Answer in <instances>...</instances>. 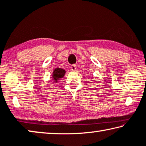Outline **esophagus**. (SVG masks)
<instances>
[{
  "label": "esophagus",
  "instance_id": "esophagus-1",
  "mask_svg": "<svg viewBox=\"0 0 146 146\" xmlns=\"http://www.w3.org/2000/svg\"><path fill=\"white\" fill-rule=\"evenodd\" d=\"M71 69L73 71H75L76 70V66H75V65H72V66H71Z\"/></svg>",
  "mask_w": 146,
  "mask_h": 146
}]
</instances>
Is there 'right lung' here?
<instances>
[{
  "mask_svg": "<svg viewBox=\"0 0 146 146\" xmlns=\"http://www.w3.org/2000/svg\"><path fill=\"white\" fill-rule=\"evenodd\" d=\"M65 74H66V71L64 69L57 67V68L54 69L53 73H52V80L55 82H58V80L64 78Z\"/></svg>",
  "mask_w": 146,
  "mask_h": 146,
  "instance_id": "right-lung-1",
  "label": "right lung"
}]
</instances>
